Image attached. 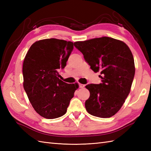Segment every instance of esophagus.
Segmentation results:
<instances>
[{"mask_svg":"<svg viewBox=\"0 0 151 151\" xmlns=\"http://www.w3.org/2000/svg\"><path fill=\"white\" fill-rule=\"evenodd\" d=\"M78 86H79V88H83L85 86L84 84H78Z\"/></svg>","mask_w":151,"mask_h":151,"instance_id":"esophagus-1","label":"esophagus"}]
</instances>
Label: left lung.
Masks as SVG:
<instances>
[{"label":"left lung","instance_id":"left-lung-1","mask_svg":"<svg viewBox=\"0 0 151 151\" xmlns=\"http://www.w3.org/2000/svg\"><path fill=\"white\" fill-rule=\"evenodd\" d=\"M74 45L84 55L102 83L86 86L90 96L85 102L89 114L101 118L113 116L129 95L135 75L132 52L124 42L109 37L76 41Z\"/></svg>","mask_w":151,"mask_h":151}]
</instances>
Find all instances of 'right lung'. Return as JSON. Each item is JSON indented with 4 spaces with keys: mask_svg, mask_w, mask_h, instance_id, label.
<instances>
[{
    "mask_svg": "<svg viewBox=\"0 0 151 151\" xmlns=\"http://www.w3.org/2000/svg\"><path fill=\"white\" fill-rule=\"evenodd\" d=\"M73 43L51 38L35 42L28 50L22 65L23 87L38 114L56 119L66 113L77 84H67L58 78L64 69Z\"/></svg>",
    "mask_w": 151,
    "mask_h": 151,
    "instance_id": "1",
    "label": "right lung"
}]
</instances>
